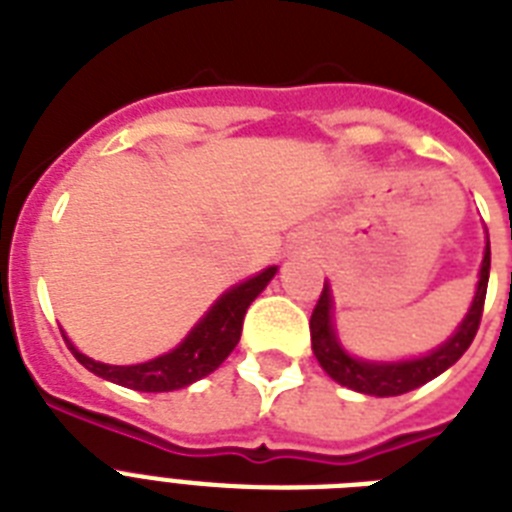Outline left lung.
Returning <instances> with one entry per match:
<instances>
[{
	"mask_svg": "<svg viewBox=\"0 0 512 512\" xmlns=\"http://www.w3.org/2000/svg\"><path fill=\"white\" fill-rule=\"evenodd\" d=\"M489 268H492V249H489V233H486L484 260H481V273H478L476 297L470 303V311L465 313L462 324L452 332V337L441 342L436 350H430L425 356L404 358V361H364V358L350 356L342 348L340 337L335 332V300L332 289L324 281L319 303L313 308L311 316V345L313 356L319 358L321 369L335 382L345 388L364 393V396H401L409 390L420 388L449 366L457 364L460 356L470 348V342L476 337L481 313H484L486 287H489Z\"/></svg>",
	"mask_w": 512,
	"mask_h": 512,
	"instance_id": "left-lung-1",
	"label": "left lung"
}]
</instances>
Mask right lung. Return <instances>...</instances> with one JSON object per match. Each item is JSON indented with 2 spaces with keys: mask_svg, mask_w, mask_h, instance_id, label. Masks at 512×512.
<instances>
[{
  "mask_svg": "<svg viewBox=\"0 0 512 512\" xmlns=\"http://www.w3.org/2000/svg\"><path fill=\"white\" fill-rule=\"evenodd\" d=\"M276 271L279 268L271 265L252 279L241 281L228 292H223L177 348H172L164 356L151 358L146 364H103V361L84 356L82 350H76L74 342L66 335L63 337H66L68 350L74 353V358L84 369H90L92 374H98L108 382H116L122 388L140 390V393H170V390L188 388L191 382L215 372L217 366L231 356V350L236 348L241 337V324H244L247 308L268 287V281L276 276Z\"/></svg>",
  "mask_w": 512,
  "mask_h": 512,
  "instance_id": "obj_1",
  "label": "right lung"
}]
</instances>
